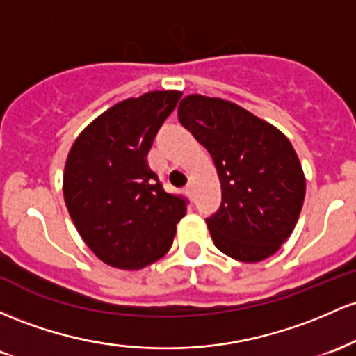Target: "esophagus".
I'll use <instances>...</instances> for the list:
<instances>
[{
  "label": "esophagus",
  "mask_w": 356,
  "mask_h": 356,
  "mask_svg": "<svg viewBox=\"0 0 356 356\" xmlns=\"http://www.w3.org/2000/svg\"><path fill=\"white\" fill-rule=\"evenodd\" d=\"M185 191H186V195H188V197H193V183H188V186H186Z\"/></svg>",
  "instance_id": "1"
}]
</instances>
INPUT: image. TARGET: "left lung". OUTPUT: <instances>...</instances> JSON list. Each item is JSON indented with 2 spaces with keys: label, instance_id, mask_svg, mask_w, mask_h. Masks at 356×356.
Segmentation results:
<instances>
[{
  "label": "left lung",
  "instance_id": "1",
  "mask_svg": "<svg viewBox=\"0 0 356 356\" xmlns=\"http://www.w3.org/2000/svg\"><path fill=\"white\" fill-rule=\"evenodd\" d=\"M178 119L213 159L222 203L207 218L215 247L235 261L270 257L293 234L306 179L277 127L218 97L181 99Z\"/></svg>",
  "mask_w": 356,
  "mask_h": 356
}]
</instances>
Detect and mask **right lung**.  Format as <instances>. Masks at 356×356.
Segmentation results:
<instances>
[{
	"label": "right lung",
	"mask_w": 356,
	"mask_h": 356,
	"mask_svg": "<svg viewBox=\"0 0 356 356\" xmlns=\"http://www.w3.org/2000/svg\"><path fill=\"white\" fill-rule=\"evenodd\" d=\"M181 97L153 90L115 104L72 145L63 198L83 242L106 264L143 269L170 250L186 200L165 191L146 156Z\"/></svg>",
	"instance_id": "1"
}]
</instances>
